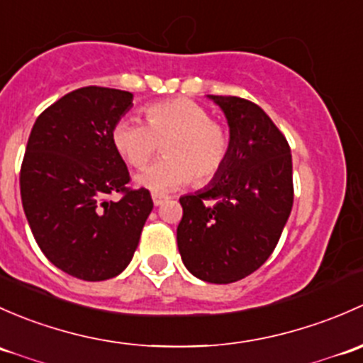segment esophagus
I'll list each match as a JSON object with an SVG mask.
<instances>
[{"instance_id":"esophagus-1","label":"esophagus","mask_w":363,"mask_h":363,"mask_svg":"<svg viewBox=\"0 0 363 363\" xmlns=\"http://www.w3.org/2000/svg\"><path fill=\"white\" fill-rule=\"evenodd\" d=\"M152 201H154L155 206H160V204L164 203V201H167V196H164V194H152Z\"/></svg>"}]
</instances>
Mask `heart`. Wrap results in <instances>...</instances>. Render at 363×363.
I'll return each instance as SVG.
<instances>
[{"instance_id":"obj_1","label":"heart","mask_w":363,"mask_h":363,"mask_svg":"<svg viewBox=\"0 0 363 363\" xmlns=\"http://www.w3.org/2000/svg\"><path fill=\"white\" fill-rule=\"evenodd\" d=\"M147 124L124 117L111 129V143L129 166L143 167L162 143V159L136 177V183L154 192L186 185L192 177L206 183L223 169L230 152L225 127L211 121L196 101L174 98L145 108Z\"/></svg>"}]
</instances>
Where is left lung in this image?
Returning <instances> with one entry per match:
<instances>
[{
	"instance_id": "8db88e82",
	"label": "left lung",
	"mask_w": 363,
	"mask_h": 363,
	"mask_svg": "<svg viewBox=\"0 0 363 363\" xmlns=\"http://www.w3.org/2000/svg\"><path fill=\"white\" fill-rule=\"evenodd\" d=\"M208 98L225 115L230 152L204 189L180 197L177 241L196 278L225 285L252 274L274 252L294 204L292 155L285 136L255 103Z\"/></svg>"
}]
</instances>
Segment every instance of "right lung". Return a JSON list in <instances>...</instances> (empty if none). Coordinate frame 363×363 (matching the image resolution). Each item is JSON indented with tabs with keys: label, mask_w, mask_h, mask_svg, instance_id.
<instances>
[{
	"label": "right lung",
	"mask_w": 363,
	"mask_h": 363,
	"mask_svg": "<svg viewBox=\"0 0 363 363\" xmlns=\"http://www.w3.org/2000/svg\"><path fill=\"white\" fill-rule=\"evenodd\" d=\"M133 108V94L82 87L36 118L21 167L26 218L48 260L85 281L115 278L129 265L154 203L129 190V171L111 129ZM125 194L110 201V193Z\"/></svg>",
	"instance_id": "add662e5"
}]
</instances>
